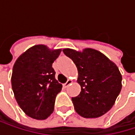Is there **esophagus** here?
Masks as SVG:
<instances>
[{"instance_id":"1","label":"esophagus","mask_w":135,"mask_h":135,"mask_svg":"<svg viewBox=\"0 0 135 135\" xmlns=\"http://www.w3.org/2000/svg\"><path fill=\"white\" fill-rule=\"evenodd\" d=\"M72 82H73V81H72L71 80H68L67 82H66V83H65V84H63V88H68V87H69V85Z\"/></svg>"}]
</instances>
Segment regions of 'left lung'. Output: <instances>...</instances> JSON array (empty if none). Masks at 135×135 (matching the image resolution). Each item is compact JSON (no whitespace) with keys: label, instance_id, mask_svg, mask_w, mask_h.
Instances as JSON below:
<instances>
[{"label":"left lung","instance_id":"left-lung-1","mask_svg":"<svg viewBox=\"0 0 135 135\" xmlns=\"http://www.w3.org/2000/svg\"><path fill=\"white\" fill-rule=\"evenodd\" d=\"M62 51L76 66L77 82L81 91L72 98L76 112L84 118H97L114 105L122 88L117 66L98 51L86 48L83 52L66 48Z\"/></svg>","mask_w":135,"mask_h":135}]
</instances>
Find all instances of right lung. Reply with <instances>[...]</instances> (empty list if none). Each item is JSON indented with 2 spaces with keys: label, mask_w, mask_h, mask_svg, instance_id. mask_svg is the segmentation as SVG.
<instances>
[{
  "label": "right lung",
  "mask_w": 135,
  "mask_h": 135,
  "mask_svg": "<svg viewBox=\"0 0 135 135\" xmlns=\"http://www.w3.org/2000/svg\"><path fill=\"white\" fill-rule=\"evenodd\" d=\"M61 49L50 50L45 45L29 48L16 60L12 70V87L15 98L30 117L45 120L54 111L56 95L62 85L55 79L52 63Z\"/></svg>",
  "instance_id": "obj_1"
}]
</instances>
